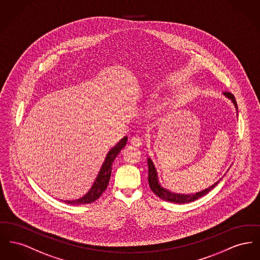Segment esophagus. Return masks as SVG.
I'll use <instances>...</instances> for the list:
<instances>
[{
  "instance_id": "obj_1",
  "label": "esophagus",
  "mask_w": 260,
  "mask_h": 260,
  "mask_svg": "<svg viewBox=\"0 0 260 260\" xmlns=\"http://www.w3.org/2000/svg\"><path fill=\"white\" fill-rule=\"evenodd\" d=\"M131 143L134 146H140L142 144V138H139V137H133L131 138Z\"/></svg>"
}]
</instances>
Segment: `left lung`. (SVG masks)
<instances>
[{
    "label": "left lung",
    "mask_w": 260,
    "mask_h": 260,
    "mask_svg": "<svg viewBox=\"0 0 260 260\" xmlns=\"http://www.w3.org/2000/svg\"><path fill=\"white\" fill-rule=\"evenodd\" d=\"M224 95L226 97H228L229 99H231L235 105L236 109L238 110V105H237V101L235 99V96L230 93V92H224ZM147 163H148V183H149V186L151 188L153 192L159 197L160 199H163V200H166V201H170V202H174V203H179V204H183V203H188V202H191V201H194L197 199L202 198L203 196L207 194L210 190H212L214 187L220 183V181L222 180V178L217 181L216 183L212 184L211 186H209L208 188L204 189V190H201L199 192L197 193H192V194H181V193H174V192H171L170 190H167L166 188L162 187L161 184L158 182V176H157V172H156V169L154 167V164H153L152 160L150 158H148L147 160Z\"/></svg>",
    "instance_id": "1"
}]
</instances>
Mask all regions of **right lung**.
I'll return each instance as SVG.
<instances>
[{
	"mask_svg": "<svg viewBox=\"0 0 260 260\" xmlns=\"http://www.w3.org/2000/svg\"><path fill=\"white\" fill-rule=\"evenodd\" d=\"M127 141V138L124 137L122 138L109 152L105 158V161L100 169V172L93 183L91 188L89 191L83 196L81 199H76V200H64L63 202L68 204H74V205H80V204H86L94 202L96 199H99L100 196L105 191L107 188L108 183L110 181L111 177V171H112V164L114 160L116 159L117 155L121 152L122 148L125 146Z\"/></svg>",
	"mask_w": 260,
	"mask_h": 260,
	"instance_id": "add662e5",
	"label": "right lung"
}]
</instances>
